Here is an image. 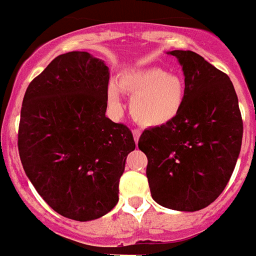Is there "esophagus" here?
<instances>
[{
  "mask_svg": "<svg viewBox=\"0 0 256 256\" xmlns=\"http://www.w3.org/2000/svg\"><path fill=\"white\" fill-rule=\"evenodd\" d=\"M132 134H134V142H136V144H138V138H140V136H141L140 130H132Z\"/></svg>",
  "mask_w": 256,
  "mask_h": 256,
  "instance_id": "34e87169",
  "label": "esophagus"
}]
</instances>
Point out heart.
<instances>
[{"label": "heart", "instance_id": "obj_1", "mask_svg": "<svg viewBox=\"0 0 256 256\" xmlns=\"http://www.w3.org/2000/svg\"><path fill=\"white\" fill-rule=\"evenodd\" d=\"M118 86L132 95L130 115L144 126H161L170 122L178 115L185 100L182 78L156 67L126 74ZM108 102L114 107H120V92L116 86L108 87Z\"/></svg>", "mask_w": 256, "mask_h": 256}]
</instances>
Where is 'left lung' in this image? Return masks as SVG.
Segmentation results:
<instances>
[{
	"label": "left lung",
	"instance_id": "left-lung-1",
	"mask_svg": "<svg viewBox=\"0 0 256 256\" xmlns=\"http://www.w3.org/2000/svg\"><path fill=\"white\" fill-rule=\"evenodd\" d=\"M182 66L185 100L170 122L145 130L152 198L164 208L197 212L218 198L232 177L243 136L230 78L193 51H169Z\"/></svg>",
	"mask_w": 256,
	"mask_h": 256
}]
</instances>
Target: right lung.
<instances>
[{
	"label": "right lung",
	"instance_id": "add662e5",
	"mask_svg": "<svg viewBox=\"0 0 256 256\" xmlns=\"http://www.w3.org/2000/svg\"><path fill=\"white\" fill-rule=\"evenodd\" d=\"M110 71L87 51L56 56L28 84L18 130L24 173L51 209L92 220L118 201L134 134L106 116Z\"/></svg>",
	"mask_w": 256,
	"mask_h": 256
}]
</instances>
